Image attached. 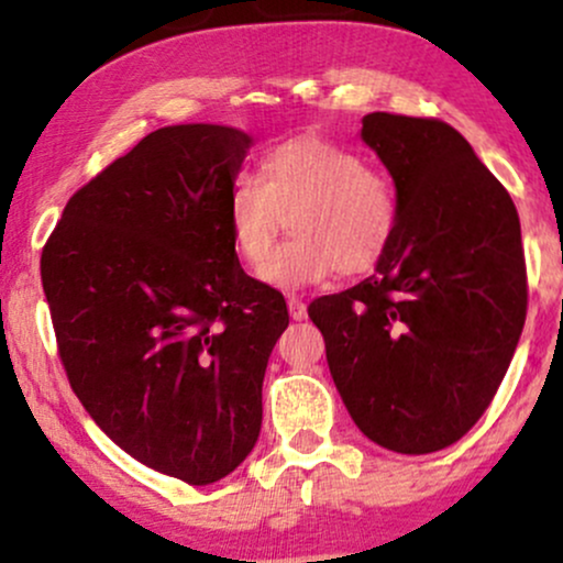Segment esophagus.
Listing matches in <instances>:
<instances>
[{
  "label": "esophagus",
  "instance_id": "34e87169",
  "mask_svg": "<svg viewBox=\"0 0 563 563\" xmlns=\"http://www.w3.org/2000/svg\"><path fill=\"white\" fill-rule=\"evenodd\" d=\"M288 312L294 320H303L307 318V303L301 299H296V296H288Z\"/></svg>",
  "mask_w": 563,
  "mask_h": 563
}]
</instances>
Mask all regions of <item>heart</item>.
I'll return each mask as SVG.
<instances>
[{
	"mask_svg": "<svg viewBox=\"0 0 563 563\" xmlns=\"http://www.w3.org/2000/svg\"><path fill=\"white\" fill-rule=\"evenodd\" d=\"M295 238L271 257L285 222ZM399 228L397 187L371 169L352 147L299 137L264 153L260 174L241 177L230 192L235 251L280 290L325 283L335 273H373Z\"/></svg>",
	"mask_w": 563,
	"mask_h": 563,
	"instance_id": "b5f03b06",
	"label": "heart"
}]
</instances>
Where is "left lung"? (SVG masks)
<instances>
[{
	"instance_id": "left-lung-1",
	"label": "left lung",
	"mask_w": 563,
	"mask_h": 563,
	"mask_svg": "<svg viewBox=\"0 0 563 563\" xmlns=\"http://www.w3.org/2000/svg\"><path fill=\"white\" fill-rule=\"evenodd\" d=\"M399 228L376 275L309 303L349 416L402 455L455 444L484 416L527 320L521 224L457 129L367 113Z\"/></svg>"
}]
</instances>
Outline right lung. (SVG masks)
Returning a JSON list of instances; mask_svg holds the SVG:
<instances>
[{"label": "right lung", "mask_w": 563, "mask_h": 563, "mask_svg": "<svg viewBox=\"0 0 563 563\" xmlns=\"http://www.w3.org/2000/svg\"><path fill=\"white\" fill-rule=\"evenodd\" d=\"M241 129L164 126L76 190L42 249L70 389L108 437L187 484L228 476L262 429V380L288 328L243 273L230 192Z\"/></svg>", "instance_id": "obj_1"}]
</instances>
